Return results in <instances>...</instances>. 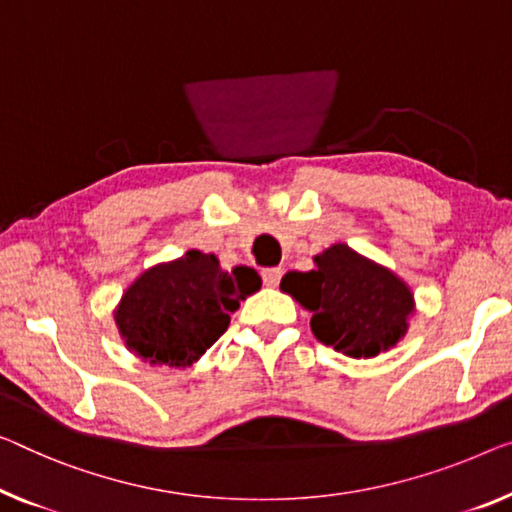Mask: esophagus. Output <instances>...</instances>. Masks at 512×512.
<instances>
[{
    "label": "esophagus",
    "instance_id": "esophagus-1",
    "mask_svg": "<svg viewBox=\"0 0 512 512\" xmlns=\"http://www.w3.org/2000/svg\"><path fill=\"white\" fill-rule=\"evenodd\" d=\"M280 278H282V269H264L262 271V280L266 287H278Z\"/></svg>",
    "mask_w": 512,
    "mask_h": 512
}]
</instances>
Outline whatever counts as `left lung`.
<instances>
[{
	"label": "left lung",
	"mask_w": 512,
	"mask_h": 512,
	"mask_svg": "<svg viewBox=\"0 0 512 512\" xmlns=\"http://www.w3.org/2000/svg\"><path fill=\"white\" fill-rule=\"evenodd\" d=\"M312 271H289L280 289L310 312L315 338L349 358H375L407 335L416 312L411 287L388 266L333 243Z\"/></svg>",
	"instance_id": "left-lung-1"
}]
</instances>
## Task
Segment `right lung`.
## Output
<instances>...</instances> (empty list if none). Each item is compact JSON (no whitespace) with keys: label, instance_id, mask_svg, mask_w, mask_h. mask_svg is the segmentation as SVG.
I'll return each mask as SVG.
<instances>
[{"label":"right lung","instance_id":"add662e5","mask_svg":"<svg viewBox=\"0 0 512 512\" xmlns=\"http://www.w3.org/2000/svg\"><path fill=\"white\" fill-rule=\"evenodd\" d=\"M259 287L262 278L250 266L225 271L216 255L193 248L142 271L121 294L114 324L140 361L188 368L227 331L232 312Z\"/></svg>","mask_w":512,"mask_h":512}]
</instances>
